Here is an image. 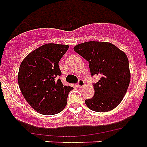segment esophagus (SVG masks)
Segmentation results:
<instances>
[{
    "label": "esophagus",
    "instance_id": "obj_1",
    "mask_svg": "<svg viewBox=\"0 0 147 147\" xmlns=\"http://www.w3.org/2000/svg\"><path fill=\"white\" fill-rule=\"evenodd\" d=\"M77 85L79 86V87H82V86H83L85 85V82H84V80H83V79H80L79 80H78Z\"/></svg>",
    "mask_w": 147,
    "mask_h": 147
}]
</instances>
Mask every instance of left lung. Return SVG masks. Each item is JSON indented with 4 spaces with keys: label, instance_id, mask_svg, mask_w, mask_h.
Instances as JSON below:
<instances>
[{
    "label": "left lung",
    "instance_id": "left-lung-1",
    "mask_svg": "<svg viewBox=\"0 0 147 147\" xmlns=\"http://www.w3.org/2000/svg\"><path fill=\"white\" fill-rule=\"evenodd\" d=\"M74 50L89 62L91 76H101L99 81L93 83L94 96L86 99V105L98 112L116 108L124 98L131 80L126 54L105 42H84L76 45Z\"/></svg>",
    "mask_w": 147,
    "mask_h": 147
}]
</instances>
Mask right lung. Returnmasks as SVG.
<instances>
[{
  "instance_id": "right-lung-1",
  "label": "right lung",
  "mask_w": 147,
  "mask_h": 147,
  "mask_svg": "<svg viewBox=\"0 0 147 147\" xmlns=\"http://www.w3.org/2000/svg\"><path fill=\"white\" fill-rule=\"evenodd\" d=\"M68 45L46 44L24 58L19 70L18 83L21 92L29 105L38 113L52 115L65 108L72 86H67L61 76L59 61Z\"/></svg>"
}]
</instances>
